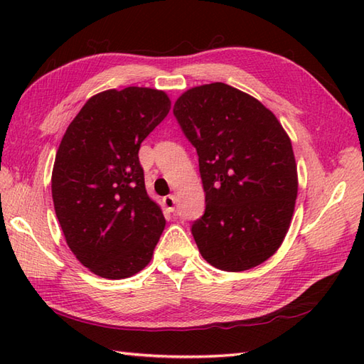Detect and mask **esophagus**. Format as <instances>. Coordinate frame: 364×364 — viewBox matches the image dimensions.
I'll return each instance as SVG.
<instances>
[{
	"label": "esophagus",
	"mask_w": 364,
	"mask_h": 364,
	"mask_svg": "<svg viewBox=\"0 0 364 364\" xmlns=\"http://www.w3.org/2000/svg\"><path fill=\"white\" fill-rule=\"evenodd\" d=\"M162 203H164V206L170 213H173L175 206H176V198H175V196H166L164 198H162Z\"/></svg>",
	"instance_id": "obj_1"
}]
</instances>
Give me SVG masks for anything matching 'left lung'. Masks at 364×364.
<instances>
[{
    "mask_svg": "<svg viewBox=\"0 0 364 364\" xmlns=\"http://www.w3.org/2000/svg\"><path fill=\"white\" fill-rule=\"evenodd\" d=\"M173 115L198 154L206 208L191 231L202 257L227 272L264 262L296 206L291 139L264 105L223 82L184 92Z\"/></svg>",
    "mask_w": 364,
    "mask_h": 364,
    "instance_id": "8db88e82",
    "label": "left lung"
}]
</instances>
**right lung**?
I'll use <instances>...</instances> for the list:
<instances>
[{
  "label": "right lung",
  "instance_id": "add662e5",
  "mask_svg": "<svg viewBox=\"0 0 364 364\" xmlns=\"http://www.w3.org/2000/svg\"><path fill=\"white\" fill-rule=\"evenodd\" d=\"M170 111L166 92L105 90L68 125L54 159L51 194L67 245L111 280L149 264L166 219L146 194L139 149Z\"/></svg>",
  "mask_w": 364,
  "mask_h": 364
}]
</instances>
